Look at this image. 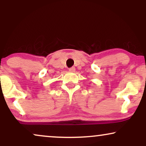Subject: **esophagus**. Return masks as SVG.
Segmentation results:
<instances>
[{"label": "esophagus", "instance_id": "obj_1", "mask_svg": "<svg viewBox=\"0 0 146 146\" xmlns=\"http://www.w3.org/2000/svg\"><path fill=\"white\" fill-rule=\"evenodd\" d=\"M75 67H71L69 68V71L70 72H74L75 71Z\"/></svg>", "mask_w": 146, "mask_h": 146}]
</instances>
